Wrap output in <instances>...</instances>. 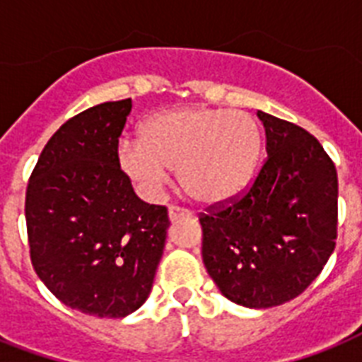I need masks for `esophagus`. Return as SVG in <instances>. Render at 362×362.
Instances as JSON below:
<instances>
[{
  "instance_id": "34e87169",
  "label": "esophagus",
  "mask_w": 362,
  "mask_h": 362,
  "mask_svg": "<svg viewBox=\"0 0 362 362\" xmlns=\"http://www.w3.org/2000/svg\"><path fill=\"white\" fill-rule=\"evenodd\" d=\"M184 216H192V212H187L184 209H178V206H170L169 209V220L170 221H178Z\"/></svg>"
}]
</instances>
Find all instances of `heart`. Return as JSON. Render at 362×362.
I'll list each match as a JSON object with an SVG mask.
<instances>
[{
    "label": "heart",
    "mask_w": 362,
    "mask_h": 362,
    "mask_svg": "<svg viewBox=\"0 0 362 362\" xmlns=\"http://www.w3.org/2000/svg\"><path fill=\"white\" fill-rule=\"evenodd\" d=\"M263 153V131L247 112L184 107L148 118L141 139H122L118 167L142 192L156 193L176 169L182 189L203 204L246 192Z\"/></svg>",
    "instance_id": "obj_1"
}]
</instances>
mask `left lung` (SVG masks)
<instances>
[{
	"label": "left lung",
	"mask_w": 362,
	"mask_h": 362,
	"mask_svg": "<svg viewBox=\"0 0 362 362\" xmlns=\"http://www.w3.org/2000/svg\"><path fill=\"white\" fill-rule=\"evenodd\" d=\"M267 159L242 197L201 214L203 261L229 300L272 308L317 278L337 244L338 176L308 131L257 110Z\"/></svg>",
	"instance_id": "obj_1"
}]
</instances>
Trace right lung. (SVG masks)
<instances>
[{
  "label": "right lung",
  "mask_w": 362,
  "mask_h": 362,
  "mask_svg": "<svg viewBox=\"0 0 362 362\" xmlns=\"http://www.w3.org/2000/svg\"><path fill=\"white\" fill-rule=\"evenodd\" d=\"M131 99L73 116L42 148L25 189L31 264L65 306L125 317L152 291L170 221L136 197L116 148Z\"/></svg>",
  "instance_id": "obj_1"
}]
</instances>
